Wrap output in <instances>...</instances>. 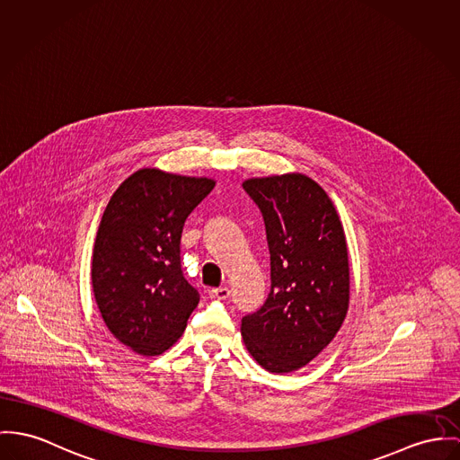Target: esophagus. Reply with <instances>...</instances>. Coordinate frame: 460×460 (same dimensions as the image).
Listing matches in <instances>:
<instances>
[{"instance_id": "obj_1", "label": "esophagus", "mask_w": 460, "mask_h": 460, "mask_svg": "<svg viewBox=\"0 0 460 460\" xmlns=\"http://www.w3.org/2000/svg\"><path fill=\"white\" fill-rule=\"evenodd\" d=\"M208 296H210L212 299L224 301V299H227V297L231 296V290H229L227 287H218V288H212V290L208 292Z\"/></svg>"}]
</instances>
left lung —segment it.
<instances>
[{"instance_id":"1","label":"left lung","mask_w":460,"mask_h":460,"mask_svg":"<svg viewBox=\"0 0 460 460\" xmlns=\"http://www.w3.org/2000/svg\"><path fill=\"white\" fill-rule=\"evenodd\" d=\"M262 213L271 288L242 318L250 355L271 373H290L315 358L340 331L350 299L343 226L325 190L305 175L243 183Z\"/></svg>"}]
</instances>
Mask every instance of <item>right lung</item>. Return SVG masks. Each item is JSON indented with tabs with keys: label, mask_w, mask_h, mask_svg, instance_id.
I'll return each instance as SVG.
<instances>
[{
	"label": "right lung",
	"mask_w": 460,
	"mask_h": 460,
	"mask_svg": "<svg viewBox=\"0 0 460 460\" xmlns=\"http://www.w3.org/2000/svg\"><path fill=\"white\" fill-rule=\"evenodd\" d=\"M208 178L145 168L126 178L102 217L93 290L110 332L133 352L168 350L199 303L180 259L183 224L212 192Z\"/></svg>",
	"instance_id": "right-lung-1"
}]
</instances>
